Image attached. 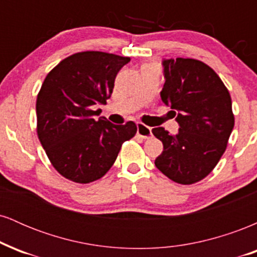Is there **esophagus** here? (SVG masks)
Masks as SVG:
<instances>
[{"label": "esophagus", "instance_id": "1", "mask_svg": "<svg viewBox=\"0 0 257 257\" xmlns=\"http://www.w3.org/2000/svg\"><path fill=\"white\" fill-rule=\"evenodd\" d=\"M137 128H138V135H140L143 139H149L152 137V131L150 126H147L143 123H137Z\"/></svg>", "mask_w": 257, "mask_h": 257}]
</instances>
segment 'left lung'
<instances>
[{"instance_id": "8db88e82", "label": "left lung", "mask_w": 257, "mask_h": 257, "mask_svg": "<svg viewBox=\"0 0 257 257\" xmlns=\"http://www.w3.org/2000/svg\"><path fill=\"white\" fill-rule=\"evenodd\" d=\"M162 101L179 123L176 135L158 126L153 135L163 143L156 167L173 181L191 185L204 179L219 163L234 126L228 90L208 65L196 59H164Z\"/></svg>"}]
</instances>
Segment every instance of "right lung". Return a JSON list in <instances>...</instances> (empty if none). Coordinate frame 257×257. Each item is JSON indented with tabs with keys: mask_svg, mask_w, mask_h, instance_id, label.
Segmentation results:
<instances>
[{
	"mask_svg": "<svg viewBox=\"0 0 257 257\" xmlns=\"http://www.w3.org/2000/svg\"><path fill=\"white\" fill-rule=\"evenodd\" d=\"M131 58L104 52H81L61 60L44 78L36 101L37 135L49 161L64 178L89 184L113 166L137 124L116 125L99 117L117 73Z\"/></svg>",
	"mask_w": 257,
	"mask_h": 257,
	"instance_id": "obj_1",
	"label": "right lung"
}]
</instances>
